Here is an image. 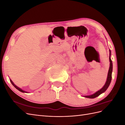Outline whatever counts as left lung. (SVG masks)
<instances>
[{
    "mask_svg": "<svg viewBox=\"0 0 125 125\" xmlns=\"http://www.w3.org/2000/svg\"><path fill=\"white\" fill-rule=\"evenodd\" d=\"M111 55V51L109 50V62H110V66H109V70H108L107 80H106V83H105V85H104V86L101 90H100L99 91H98L97 92H96V93L92 94V95H88V96H85L84 97H87V98H90V99H93V98H95V97L98 96L99 95H100L101 94L104 92L105 91L107 90V89L108 88V87L109 86V84H110L111 80H112V70H113V63H112V60L111 59V57H110Z\"/></svg>",
    "mask_w": 125,
    "mask_h": 125,
    "instance_id": "8db88e82",
    "label": "left lung"
}]
</instances>
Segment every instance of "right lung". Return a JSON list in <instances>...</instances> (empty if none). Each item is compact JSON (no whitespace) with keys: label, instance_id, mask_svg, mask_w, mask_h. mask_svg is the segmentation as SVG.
<instances>
[{"label":"right lung","instance_id":"obj_1","mask_svg":"<svg viewBox=\"0 0 125 125\" xmlns=\"http://www.w3.org/2000/svg\"><path fill=\"white\" fill-rule=\"evenodd\" d=\"M10 82H11V83H12V84L15 87V88H16L17 90H18L19 91H20V92H24V93H26V92H25V91H23V90H21L20 88H18V87L17 86V85H15L14 83H13V82L12 81V80H11V79H10Z\"/></svg>","mask_w":125,"mask_h":125}]
</instances>
